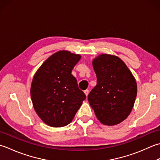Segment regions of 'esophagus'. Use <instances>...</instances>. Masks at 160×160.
Returning <instances> with one entry per match:
<instances>
[{
  "instance_id": "esophagus-1",
  "label": "esophagus",
  "mask_w": 160,
  "mask_h": 160,
  "mask_svg": "<svg viewBox=\"0 0 160 160\" xmlns=\"http://www.w3.org/2000/svg\"><path fill=\"white\" fill-rule=\"evenodd\" d=\"M84 93L86 95V97H88V93H89V90H86L84 91Z\"/></svg>"
}]
</instances>
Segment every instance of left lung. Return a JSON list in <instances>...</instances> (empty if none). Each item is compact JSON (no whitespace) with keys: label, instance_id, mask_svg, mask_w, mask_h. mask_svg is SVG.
<instances>
[{"label":"left lung","instance_id":"obj_1","mask_svg":"<svg viewBox=\"0 0 160 160\" xmlns=\"http://www.w3.org/2000/svg\"><path fill=\"white\" fill-rule=\"evenodd\" d=\"M97 86L88 99L99 121L108 126L126 119L134 106L138 92L136 81L122 60L102 54L94 59Z\"/></svg>","mask_w":160,"mask_h":160}]
</instances>
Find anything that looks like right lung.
<instances>
[{
    "label": "right lung",
    "instance_id": "obj_1",
    "mask_svg": "<svg viewBox=\"0 0 160 160\" xmlns=\"http://www.w3.org/2000/svg\"><path fill=\"white\" fill-rule=\"evenodd\" d=\"M80 55L59 51L42 64L31 86V98L39 117L48 126L62 127L72 121L86 97L71 74Z\"/></svg>",
    "mask_w": 160,
    "mask_h": 160
}]
</instances>
